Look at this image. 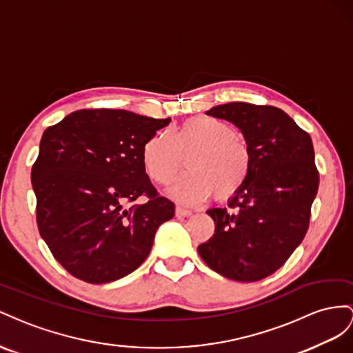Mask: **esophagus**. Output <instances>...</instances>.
<instances>
[{
    "mask_svg": "<svg viewBox=\"0 0 353 353\" xmlns=\"http://www.w3.org/2000/svg\"><path fill=\"white\" fill-rule=\"evenodd\" d=\"M190 214H192V211H190V210H186L183 207H176V216L177 217H189Z\"/></svg>",
    "mask_w": 353,
    "mask_h": 353,
    "instance_id": "obj_1",
    "label": "esophagus"
}]
</instances>
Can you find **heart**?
Masks as SVG:
<instances>
[{
    "mask_svg": "<svg viewBox=\"0 0 353 353\" xmlns=\"http://www.w3.org/2000/svg\"><path fill=\"white\" fill-rule=\"evenodd\" d=\"M186 155V173L179 176L168 194L185 204H196L216 194L219 199L235 195L251 171V150L245 140L226 121L196 115L170 133L159 132L142 148L146 174L158 185H167Z\"/></svg>",
    "mask_w": 353,
    "mask_h": 353,
    "instance_id": "1",
    "label": "heart"
}]
</instances>
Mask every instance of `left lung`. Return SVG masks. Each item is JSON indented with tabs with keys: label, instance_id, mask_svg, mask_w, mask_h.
Instances as JSON below:
<instances>
[{
	"label": "left lung",
	"instance_id": "obj_1",
	"mask_svg": "<svg viewBox=\"0 0 353 353\" xmlns=\"http://www.w3.org/2000/svg\"><path fill=\"white\" fill-rule=\"evenodd\" d=\"M207 115L226 119L251 150L250 176L226 208H210L214 235L198 253L217 274L253 283L274 274L303 241L319 174L310 136L275 106L232 102Z\"/></svg>",
	"mask_w": 353,
	"mask_h": 353
}]
</instances>
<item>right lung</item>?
Segmentation results:
<instances>
[{"label":"right lung","instance_id":"1","mask_svg":"<svg viewBox=\"0 0 353 353\" xmlns=\"http://www.w3.org/2000/svg\"><path fill=\"white\" fill-rule=\"evenodd\" d=\"M170 121L81 109L44 132L31 173L37 223L70 275L106 284L132 274L173 219L174 204L157 194L142 163L145 142ZM139 196L148 199L135 203Z\"/></svg>","mask_w":353,"mask_h":353}]
</instances>
